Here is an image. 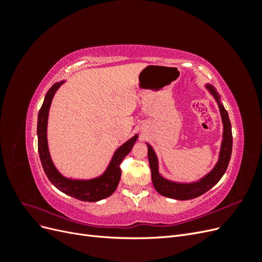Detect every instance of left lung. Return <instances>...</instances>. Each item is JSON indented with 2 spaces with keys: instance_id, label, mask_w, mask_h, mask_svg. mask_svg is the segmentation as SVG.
<instances>
[{
  "instance_id": "obj_1",
  "label": "left lung",
  "mask_w": 262,
  "mask_h": 262,
  "mask_svg": "<svg viewBox=\"0 0 262 262\" xmlns=\"http://www.w3.org/2000/svg\"><path fill=\"white\" fill-rule=\"evenodd\" d=\"M205 87H207L209 92L213 95V97L215 98L220 108L222 122H223V140H222V144H221L219 161L208 175H205L200 180L190 182V184L173 182L168 179H165L161 173L158 172L157 156L154 152L153 147L148 143H146L148 148L147 156H148L150 172H152L153 185H154V188L156 189V191L164 196L171 198V199H176V200L194 199V198L200 196L201 194L209 191L212 187L215 186L220 181V179L223 177L224 172L227 169V166L232 155V148H233V136H232L231 121H229L226 109L224 108L223 104L220 101V95L216 92V90L210 84H207Z\"/></svg>"
}]
</instances>
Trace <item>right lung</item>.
I'll return each mask as SVG.
<instances>
[{"instance_id":"1","label":"right lung","mask_w":262,"mask_h":262,"mask_svg":"<svg viewBox=\"0 0 262 262\" xmlns=\"http://www.w3.org/2000/svg\"><path fill=\"white\" fill-rule=\"evenodd\" d=\"M63 83H64V81L54 83L51 86V89L46 94L43 104L40 110H39L37 123L39 157H40L42 168L47 177H48L55 188H58L60 191L73 196L77 200L96 202L105 199V198L112 195L115 192L121 177L120 164L123 161V158L130 153V150L132 149L138 139V134L126 141L120 147L117 148L106 171L101 176L89 180L70 179L62 176L58 169L55 168L50 157L48 140H47V125H48V115L52 98L55 92L58 91Z\"/></svg>"}]
</instances>
